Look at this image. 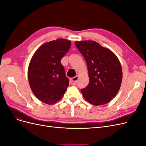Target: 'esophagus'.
<instances>
[{"label": "esophagus", "mask_w": 146, "mask_h": 146, "mask_svg": "<svg viewBox=\"0 0 146 146\" xmlns=\"http://www.w3.org/2000/svg\"><path fill=\"white\" fill-rule=\"evenodd\" d=\"M78 79V76H77L71 78V80H70V83H71V85H76Z\"/></svg>", "instance_id": "1"}]
</instances>
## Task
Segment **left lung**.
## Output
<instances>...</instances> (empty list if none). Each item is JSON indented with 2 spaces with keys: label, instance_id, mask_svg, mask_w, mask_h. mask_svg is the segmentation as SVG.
Here are the masks:
<instances>
[{
  "label": "left lung",
  "instance_id": "left-lung-1",
  "mask_svg": "<svg viewBox=\"0 0 146 146\" xmlns=\"http://www.w3.org/2000/svg\"><path fill=\"white\" fill-rule=\"evenodd\" d=\"M75 44L86 60L90 78L88 86L81 90L84 98L96 106L108 103L120 89L122 79L120 61L112 51L94 41Z\"/></svg>",
  "mask_w": 146,
  "mask_h": 146
}]
</instances>
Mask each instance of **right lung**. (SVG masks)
I'll use <instances>...</instances> for the list:
<instances>
[{
    "mask_svg": "<svg viewBox=\"0 0 146 146\" xmlns=\"http://www.w3.org/2000/svg\"><path fill=\"white\" fill-rule=\"evenodd\" d=\"M70 41L47 42L35 52L29 66L28 78L33 94L42 102L54 104L63 96L69 86L61 60L68 52Z\"/></svg>",
    "mask_w": 146,
    "mask_h": 146,
    "instance_id": "add662e5",
    "label": "right lung"
}]
</instances>
